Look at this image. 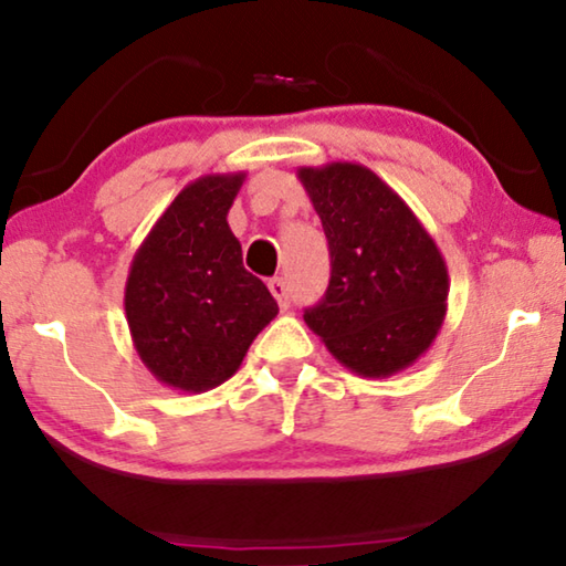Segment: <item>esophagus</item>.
Masks as SVG:
<instances>
[{
	"label": "esophagus",
	"mask_w": 566,
	"mask_h": 566,
	"mask_svg": "<svg viewBox=\"0 0 566 566\" xmlns=\"http://www.w3.org/2000/svg\"><path fill=\"white\" fill-rule=\"evenodd\" d=\"M268 289H271L273 298L277 301V306H281V308H289L291 295H289V285H285L283 277H273V281H268Z\"/></svg>",
	"instance_id": "1"
}]
</instances>
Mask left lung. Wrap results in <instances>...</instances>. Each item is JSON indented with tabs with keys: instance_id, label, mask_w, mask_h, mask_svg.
Listing matches in <instances>:
<instances>
[{
	"instance_id": "1",
	"label": "left lung",
	"mask_w": 566,
	"mask_h": 566,
	"mask_svg": "<svg viewBox=\"0 0 566 566\" xmlns=\"http://www.w3.org/2000/svg\"><path fill=\"white\" fill-rule=\"evenodd\" d=\"M321 217L332 281L308 328L359 377H392L430 349L448 311V268L430 232L387 181L352 161L301 167Z\"/></svg>"
}]
</instances>
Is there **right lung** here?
<instances>
[{
	"mask_svg": "<svg viewBox=\"0 0 566 566\" xmlns=\"http://www.w3.org/2000/svg\"><path fill=\"white\" fill-rule=\"evenodd\" d=\"M245 171L195 179L156 220L132 260L126 321L136 354L161 385L220 387L277 316L265 283L245 271L228 212Z\"/></svg>",
	"mask_w": 566,
	"mask_h": 566,
	"instance_id": "add662e5",
	"label": "right lung"
}]
</instances>
